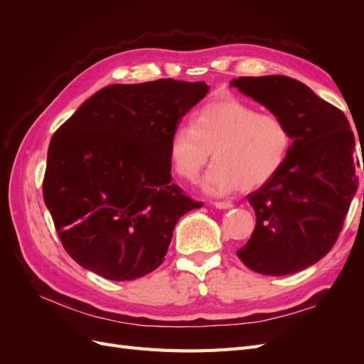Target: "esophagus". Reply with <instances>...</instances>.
I'll return each instance as SVG.
<instances>
[{
    "label": "esophagus",
    "mask_w": 364,
    "mask_h": 364,
    "mask_svg": "<svg viewBox=\"0 0 364 364\" xmlns=\"http://www.w3.org/2000/svg\"><path fill=\"white\" fill-rule=\"evenodd\" d=\"M214 206L218 208V209H229L232 208V202H214Z\"/></svg>",
    "instance_id": "1"
}]
</instances>
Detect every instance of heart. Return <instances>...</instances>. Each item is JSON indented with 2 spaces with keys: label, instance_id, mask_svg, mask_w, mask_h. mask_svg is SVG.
<instances>
[{
  "label": "heart",
  "instance_id": "b5f03b06",
  "mask_svg": "<svg viewBox=\"0 0 364 364\" xmlns=\"http://www.w3.org/2000/svg\"><path fill=\"white\" fill-rule=\"evenodd\" d=\"M291 132L274 114H259L238 98L203 106L191 126H181L170 138V161L182 179L194 182L211 158L215 164L203 190L222 196L267 183L284 167L291 149Z\"/></svg>",
  "mask_w": 364,
  "mask_h": 364
}]
</instances>
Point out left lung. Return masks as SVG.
<instances>
[{
    "mask_svg": "<svg viewBox=\"0 0 364 364\" xmlns=\"http://www.w3.org/2000/svg\"><path fill=\"white\" fill-rule=\"evenodd\" d=\"M230 86L281 117L293 138L279 173L247 196L257 225L237 255L269 277L301 272L331 250L355 196L354 134L340 109L291 77H238Z\"/></svg>",
    "mask_w": 364,
    "mask_h": 364,
    "instance_id": "obj_1",
    "label": "left lung"
}]
</instances>
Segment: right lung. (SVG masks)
<instances>
[{
	"instance_id": "add662e5",
	"label": "right lung",
	"mask_w": 364,
	"mask_h": 364,
	"mask_svg": "<svg viewBox=\"0 0 364 364\" xmlns=\"http://www.w3.org/2000/svg\"><path fill=\"white\" fill-rule=\"evenodd\" d=\"M208 91L173 79L111 85L54 132L43 200L79 266L111 281L161 266L178 220L202 208L171 182L168 147Z\"/></svg>"
}]
</instances>
